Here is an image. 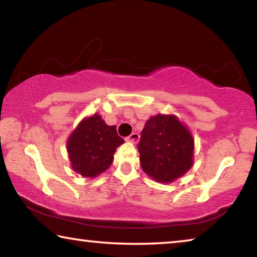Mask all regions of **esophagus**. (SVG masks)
Here are the masks:
<instances>
[{
	"label": "esophagus",
	"mask_w": 257,
	"mask_h": 257,
	"mask_svg": "<svg viewBox=\"0 0 257 257\" xmlns=\"http://www.w3.org/2000/svg\"><path fill=\"white\" fill-rule=\"evenodd\" d=\"M127 141L133 143V144H137L138 141H139V135L137 133H133L130 136L127 138Z\"/></svg>",
	"instance_id": "1"
}]
</instances>
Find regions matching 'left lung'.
I'll return each instance as SVG.
<instances>
[{
	"label": "left lung",
	"instance_id": "1",
	"mask_svg": "<svg viewBox=\"0 0 257 257\" xmlns=\"http://www.w3.org/2000/svg\"><path fill=\"white\" fill-rule=\"evenodd\" d=\"M137 147L142 169L158 182L175 181L193 165V136L176 115L151 116Z\"/></svg>",
	"mask_w": 257,
	"mask_h": 257
}]
</instances>
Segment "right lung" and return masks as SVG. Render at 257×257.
<instances>
[{"mask_svg":"<svg viewBox=\"0 0 257 257\" xmlns=\"http://www.w3.org/2000/svg\"><path fill=\"white\" fill-rule=\"evenodd\" d=\"M123 143L115 125H107L101 115L85 118L67 142L71 167L82 177H97L110 168L116 147Z\"/></svg>","mask_w":257,"mask_h":257,"instance_id":"1","label":"right lung"}]
</instances>
